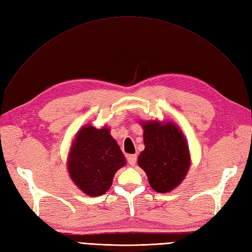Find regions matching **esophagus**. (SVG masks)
Wrapping results in <instances>:
<instances>
[{
  "label": "esophagus",
  "mask_w": 252,
  "mask_h": 252,
  "mask_svg": "<svg viewBox=\"0 0 252 252\" xmlns=\"http://www.w3.org/2000/svg\"><path fill=\"white\" fill-rule=\"evenodd\" d=\"M136 160H137L136 154H129V155H127V161H128L130 164H131V166H134Z\"/></svg>",
  "instance_id": "34e87169"
}]
</instances>
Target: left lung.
I'll return each instance as SVG.
<instances>
[{
    "instance_id": "obj_1",
    "label": "left lung",
    "mask_w": 252,
    "mask_h": 252,
    "mask_svg": "<svg viewBox=\"0 0 252 252\" xmlns=\"http://www.w3.org/2000/svg\"><path fill=\"white\" fill-rule=\"evenodd\" d=\"M145 150L137 163L148 176L149 184L158 193H167L184 180L189 167L186 138L173 124H143Z\"/></svg>"
}]
</instances>
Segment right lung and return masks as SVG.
I'll use <instances>...</instances> for the list:
<instances>
[{"mask_svg":"<svg viewBox=\"0 0 252 252\" xmlns=\"http://www.w3.org/2000/svg\"><path fill=\"white\" fill-rule=\"evenodd\" d=\"M125 163V156L107 128L86 126L76 135L67 168L75 185L94 197L106 193L115 173Z\"/></svg>","mask_w":252,"mask_h":252,"instance_id":"1","label":"right lung"}]
</instances>
